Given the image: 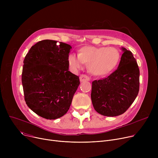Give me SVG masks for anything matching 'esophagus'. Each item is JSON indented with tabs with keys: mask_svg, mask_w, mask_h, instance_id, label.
<instances>
[{
	"mask_svg": "<svg viewBox=\"0 0 158 158\" xmlns=\"http://www.w3.org/2000/svg\"><path fill=\"white\" fill-rule=\"evenodd\" d=\"M80 81L81 82H83L85 81H89L90 80V77L89 76H88L86 74H81L80 77H79Z\"/></svg>",
	"mask_w": 158,
	"mask_h": 158,
	"instance_id": "esophagus-1",
	"label": "esophagus"
}]
</instances>
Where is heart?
<instances>
[{"label":"heart","mask_w":158,"mask_h":158,"mask_svg":"<svg viewBox=\"0 0 158 158\" xmlns=\"http://www.w3.org/2000/svg\"><path fill=\"white\" fill-rule=\"evenodd\" d=\"M119 58L120 54L114 48L88 46L81 48L78 55L70 54L68 61L73 70L81 69L85 63L94 75L105 76L114 70Z\"/></svg>","instance_id":"b5f03b06"}]
</instances>
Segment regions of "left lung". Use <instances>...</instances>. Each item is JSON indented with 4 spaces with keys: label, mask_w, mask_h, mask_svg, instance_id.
<instances>
[{
    "label": "left lung",
    "mask_w": 158,
    "mask_h": 158,
    "mask_svg": "<svg viewBox=\"0 0 158 158\" xmlns=\"http://www.w3.org/2000/svg\"><path fill=\"white\" fill-rule=\"evenodd\" d=\"M122 50L118 68L107 77L92 82L91 98L94 109L107 117L125 113L139 92L138 65L130 51Z\"/></svg>",
    "instance_id": "8db88e82"
}]
</instances>
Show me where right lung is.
Wrapping results in <instances>:
<instances>
[{"label":"right lung","mask_w":158,"mask_h":158,"mask_svg":"<svg viewBox=\"0 0 158 158\" xmlns=\"http://www.w3.org/2000/svg\"><path fill=\"white\" fill-rule=\"evenodd\" d=\"M44 40L31 47L23 60L22 73L24 99L41 117L54 120L67 113L80 84L69 70L72 47Z\"/></svg>","instance_id":"obj_1"}]
</instances>
